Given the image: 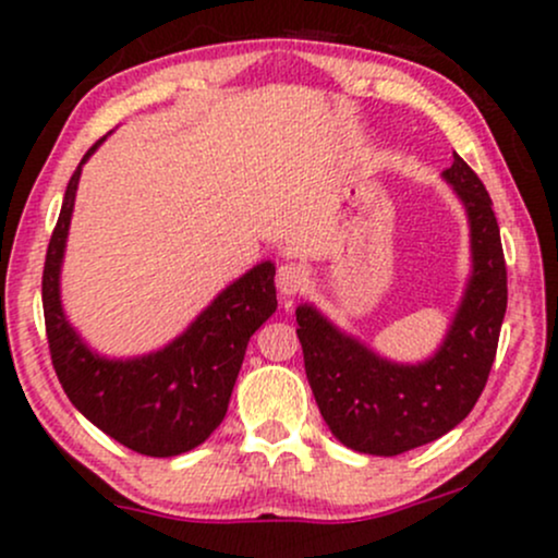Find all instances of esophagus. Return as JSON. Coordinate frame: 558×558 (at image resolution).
Here are the masks:
<instances>
[{
	"instance_id": "1",
	"label": "esophagus",
	"mask_w": 558,
	"mask_h": 558,
	"mask_svg": "<svg viewBox=\"0 0 558 558\" xmlns=\"http://www.w3.org/2000/svg\"><path fill=\"white\" fill-rule=\"evenodd\" d=\"M275 283H278L283 296H296V293L304 291V286L310 283V270H306L301 262H286V265L278 267Z\"/></svg>"
}]
</instances>
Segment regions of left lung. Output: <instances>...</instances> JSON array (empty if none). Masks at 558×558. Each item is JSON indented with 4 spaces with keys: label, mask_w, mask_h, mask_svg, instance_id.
Masks as SVG:
<instances>
[{
    "label": "left lung",
    "mask_w": 558,
    "mask_h": 558,
    "mask_svg": "<svg viewBox=\"0 0 558 558\" xmlns=\"http://www.w3.org/2000/svg\"><path fill=\"white\" fill-rule=\"evenodd\" d=\"M444 178L470 217L472 278L433 360L417 367L386 362L338 332L315 306L296 310V336L319 414L354 451L396 457L453 430L477 403L496 360L506 315V262L493 202L459 155Z\"/></svg>",
    "instance_id": "obj_1"
}]
</instances>
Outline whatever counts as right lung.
I'll return each instance as SVG.
<instances>
[{"label":"right lung","instance_id":"1","mask_svg":"<svg viewBox=\"0 0 558 558\" xmlns=\"http://www.w3.org/2000/svg\"><path fill=\"white\" fill-rule=\"evenodd\" d=\"M70 178L44 262L41 299L49 354L73 407L101 433L144 457H178L209 438L228 412L248 338L278 310L272 262L228 286L196 323L162 351L110 362L88 351L60 304V265L81 168Z\"/></svg>","mask_w":558,"mask_h":558}]
</instances>
